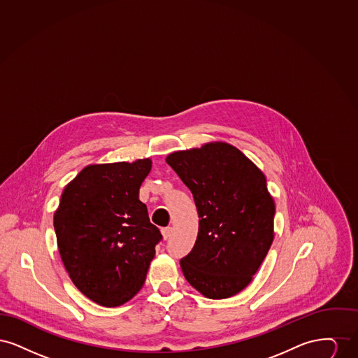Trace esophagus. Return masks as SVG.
Listing matches in <instances>:
<instances>
[{
  "instance_id": "1",
  "label": "esophagus",
  "mask_w": 358,
  "mask_h": 358,
  "mask_svg": "<svg viewBox=\"0 0 358 358\" xmlns=\"http://www.w3.org/2000/svg\"><path fill=\"white\" fill-rule=\"evenodd\" d=\"M171 232H173V228H171V227H165V228H162V229H161L162 238H165V240L171 238Z\"/></svg>"
}]
</instances>
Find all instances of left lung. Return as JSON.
<instances>
[{
	"mask_svg": "<svg viewBox=\"0 0 358 358\" xmlns=\"http://www.w3.org/2000/svg\"><path fill=\"white\" fill-rule=\"evenodd\" d=\"M194 199L199 234L181 259L192 287L210 299L245 289L273 240L275 203L255 164L227 142L180 150L166 157Z\"/></svg>",
	"mask_w": 358,
	"mask_h": 358,
	"instance_id": "8db88e82",
	"label": "left lung"
}]
</instances>
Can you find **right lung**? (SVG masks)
<instances>
[{
    "label": "right lung",
    "instance_id": "obj_1",
    "mask_svg": "<svg viewBox=\"0 0 358 358\" xmlns=\"http://www.w3.org/2000/svg\"><path fill=\"white\" fill-rule=\"evenodd\" d=\"M152 159L88 165L64 187L53 216L72 283L92 302L117 307L142 289L162 238L139 200Z\"/></svg>",
    "mask_w": 358,
    "mask_h": 358
}]
</instances>
